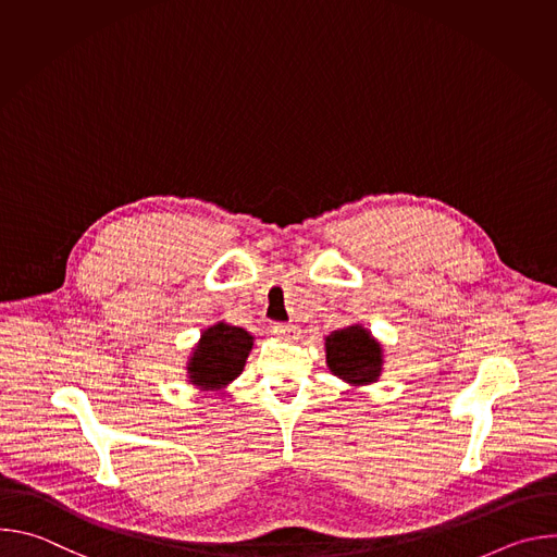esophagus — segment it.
<instances>
[{
	"label": "esophagus",
	"mask_w": 557,
	"mask_h": 557,
	"mask_svg": "<svg viewBox=\"0 0 557 557\" xmlns=\"http://www.w3.org/2000/svg\"><path fill=\"white\" fill-rule=\"evenodd\" d=\"M271 333L284 342H293L299 337V329L293 326V324H273L271 326Z\"/></svg>",
	"instance_id": "34e87169"
}]
</instances>
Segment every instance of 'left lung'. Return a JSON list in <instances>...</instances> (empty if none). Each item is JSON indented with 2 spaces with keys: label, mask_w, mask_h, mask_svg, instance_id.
<instances>
[{
  "label": "left lung",
  "mask_w": 557,
  "mask_h": 557,
  "mask_svg": "<svg viewBox=\"0 0 557 557\" xmlns=\"http://www.w3.org/2000/svg\"><path fill=\"white\" fill-rule=\"evenodd\" d=\"M326 363L339 379L366 385L379 379L383 352L379 342L363 326L355 324L326 337Z\"/></svg>",
  "instance_id": "1"
}]
</instances>
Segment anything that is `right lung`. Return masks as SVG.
I'll list each match as a JSON object with an SVG mask.
<instances>
[{
	"mask_svg": "<svg viewBox=\"0 0 557 557\" xmlns=\"http://www.w3.org/2000/svg\"><path fill=\"white\" fill-rule=\"evenodd\" d=\"M253 348V335L245 329L218 322L207 329L189 359V381L202 389H220L243 372Z\"/></svg>",
	"mask_w": 557,
	"mask_h": 557,
	"instance_id": "right-lung-1",
	"label": "right lung"
}]
</instances>
